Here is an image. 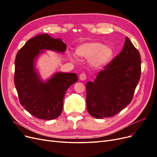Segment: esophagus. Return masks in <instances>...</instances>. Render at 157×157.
<instances>
[{
	"label": "esophagus",
	"mask_w": 157,
	"mask_h": 157,
	"mask_svg": "<svg viewBox=\"0 0 157 157\" xmlns=\"http://www.w3.org/2000/svg\"><path fill=\"white\" fill-rule=\"evenodd\" d=\"M79 78H80V80H85L86 79V74H85L84 73H82L79 76Z\"/></svg>",
	"instance_id": "34e87169"
}]
</instances>
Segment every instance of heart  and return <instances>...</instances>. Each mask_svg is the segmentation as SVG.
Instances as JSON below:
<instances>
[{
  "instance_id": "1",
  "label": "heart",
  "mask_w": 157,
  "mask_h": 157,
  "mask_svg": "<svg viewBox=\"0 0 157 157\" xmlns=\"http://www.w3.org/2000/svg\"><path fill=\"white\" fill-rule=\"evenodd\" d=\"M77 54L84 59H89V64L94 69H100L107 65L114 55L113 49L98 42H91L80 45L77 48ZM72 59L75 57L72 56Z\"/></svg>"
}]
</instances>
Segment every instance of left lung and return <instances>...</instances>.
Segmentation results:
<instances>
[{
    "mask_svg": "<svg viewBox=\"0 0 157 157\" xmlns=\"http://www.w3.org/2000/svg\"><path fill=\"white\" fill-rule=\"evenodd\" d=\"M139 51L126 37L121 53L86 85V105L93 117H114L129 104L141 77Z\"/></svg>",
    "mask_w": 157,
    "mask_h": 157,
    "instance_id": "8db88e82",
    "label": "left lung"
}]
</instances>
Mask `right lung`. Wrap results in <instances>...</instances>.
Here are the masks:
<instances>
[{
	"instance_id": "add662e5",
	"label": "right lung",
	"mask_w": 157,
	"mask_h": 157,
	"mask_svg": "<svg viewBox=\"0 0 157 157\" xmlns=\"http://www.w3.org/2000/svg\"><path fill=\"white\" fill-rule=\"evenodd\" d=\"M43 50L64 52L66 44L60 39H53L48 34L31 38L17 52L13 79L21 105L36 118L50 121L61 115L66 91L77 82L78 76L57 73L46 82L42 81L34 63Z\"/></svg>"
}]
</instances>
